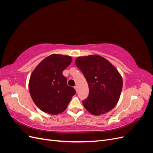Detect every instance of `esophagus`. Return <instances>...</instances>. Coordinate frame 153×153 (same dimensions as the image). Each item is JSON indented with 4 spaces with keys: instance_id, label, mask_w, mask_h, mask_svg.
<instances>
[{
    "instance_id": "1",
    "label": "esophagus",
    "mask_w": 153,
    "mask_h": 153,
    "mask_svg": "<svg viewBox=\"0 0 153 153\" xmlns=\"http://www.w3.org/2000/svg\"><path fill=\"white\" fill-rule=\"evenodd\" d=\"M74 88H75V91L77 92L78 91V86H75V87H74Z\"/></svg>"
}]
</instances>
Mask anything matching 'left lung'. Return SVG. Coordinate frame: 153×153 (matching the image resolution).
Listing matches in <instances>:
<instances>
[{"label":"left lung","mask_w":153,"mask_h":153,"mask_svg":"<svg viewBox=\"0 0 153 153\" xmlns=\"http://www.w3.org/2000/svg\"><path fill=\"white\" fill-rule=\"evenodd\" d=\"M75 64L89 85V96L82 101L85 108L92 115H100L114 108L123 88V78L117 69L98 55L78 57Z\"/></svg>","instance_id":"1"}]
</instances>
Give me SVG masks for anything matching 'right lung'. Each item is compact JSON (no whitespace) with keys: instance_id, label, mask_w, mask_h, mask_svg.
I'll list each match as a JSON object with an SVG mask.
<instances>
[{"instance_id":"add662e5","label":"right lung","mask_w":153,"mask_h":153,"mask_svg":"<svg viewBox=\"0 0 153 153\" xmlns=\"http://www.w3.org/2000/svg\"><path fill=\"white\" fill-rule=\"evenodd\" d=\"M72 61L70 56L52 54L44 59L32 73L29 89L34 103L43 112L57 115L64 112L76 93L67 85L62 71Z\"/></svg>"}]
</instances>
